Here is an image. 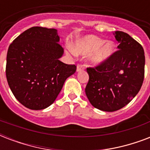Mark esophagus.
<instances>
[{
	"label": "esophagus",
	"mask_w": 150,
	"mask_h": 150,
	"mask_svg": "<svg viewBox=\"0 0 150 150\" xmlns=\"http://www.w3.org/2000/svg\"><path fill=\"white\" fill-rule=\"evenodd\" d=\"M84 65L83 64H78L77 66V69H76V71H77V72H79V71H82L84 70Z\"/></svg>",
	"instance_id": "34e87169"
}]
</instances>
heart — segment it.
<instances>
[{
  "instance_id": "b5f03b06",
  "label": "heart",
  "mask_w": 150,
  "mask_h": 150,
  "mask_svg": "<svg viewBox=\"0 0 150 150\" xmlns=\"http://www.w3.org/2000/svg\"><path fill=\"white\" fill-rule=\"evenodd\" d=\"M74 52L79 55H89V64L98 66L106 62L115 53V44L112 41L106 42L104 39L89 35L77 41Z\"/></svg>"
}]
</instances>
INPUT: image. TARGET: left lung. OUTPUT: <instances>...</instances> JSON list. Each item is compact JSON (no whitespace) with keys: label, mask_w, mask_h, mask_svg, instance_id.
Here are the masks:
<instances>
[{"label":"left lung","mask_w":150,"mask_h":150,"mask_svg":"<svg viewBox=\"0 0 150 150\" xmlns=\"http://www.w3.org/2000/svg\"><path fill=\"white\" fill-rule=\"evenodd\" d=\"M118 50L96 68H87L89 79L86 94L96 109L113 112L129 103L142 87L144 79L143 48L128 34L116 31Z\"/></svg>","instance_id":"left-lung-1"}]
</instances>
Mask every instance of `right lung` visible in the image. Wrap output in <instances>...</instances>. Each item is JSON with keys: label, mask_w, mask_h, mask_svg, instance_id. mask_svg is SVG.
<instances>
[{"label": "right lung", "mask_w": 150, "mask_h": 150, "mask_svg": "<svg viewBox=\"0 0 150 150\" xmlns=\"http://www.w3.org/2000/svg\"><path fill=\"white\" fill-rule=\"evenodd\" d=\"M57 30L35 26L20 34L9 46L6 77L11 90L23 106L45 109L60 93L65 80L76 71L75 64L59 59L64 49Z\"/></svg>", "instance_id": "right-lung-1"}]
</instances>
